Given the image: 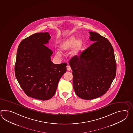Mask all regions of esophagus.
Returning a JSON list of instances; mask_svg holds the SVG:
<instances>
[{"label": "esophagus", "mask_w": 133, "mask_h": 133, "mask_svg": "<svg viewBox=\"0 0 133 133\" xmlns=\"http://www.w3.org/2000/svg\"><path fill=\"white\" fill-rule=\"evenodd\" d=\"M67 70L68 71H70L71 70V68L70 66H69V65L67 66Z\"/></svg>", "instance_id": "34e87169"}]
</instances>
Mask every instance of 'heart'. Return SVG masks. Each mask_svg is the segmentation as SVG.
I'll return each instance as SVG.
<instances>
[{
	"label": "heart",
	"mask_w": 133,
	"mask_h": 133,
	"mask_svg": "<svg viewBox=\"0 0 133 133\" xmlns=\"http://www.w3.org/2000/svg\"><path fill=\"white\" fill-rule=\"evenodd\" d=\"M82 46V44L81 41L77 40V38L75 36H72L59 44L58 46L59 51L58 50H56L55 54L56 56L59 57L61 56L60 52L61 53L67 52L74 47L71 53V55L72 57H74L78 56L79 54Z\"/></svg>",
	"instance_id": "heart-1"
}]
</instances>
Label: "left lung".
Returning <instances> with one entry per match:
<instances>
[{
  "label": "left lung",
  "instance_id": "1",
  "mask_svg": "<svg viewBox=\"0 0 133 133\" xmlns=\"http://www.w3.org/2000/svg\"><path fill=\"white\" fill-rule=\"evenodd\" d=\"M89 33L94 43L79 57H74L69 62L75 92L87 100L105 94L116 74V63L110 43L97 32Z\"/></svg>",
  "mask_w": 133,
  "mask_h": 133
}]
</instances>
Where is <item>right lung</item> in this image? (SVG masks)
Masks as SVG:
<instances>
[{
  "label": "right lung",
  "instance_id": "obj_1",
  "mask_svg": "<svg viewBox=\"0 0 133 133\" xmlns=\"http://www.w3.org/2000/svg\"><path fill=\"white\" fill-rule=\"evenodd\" d=\"M50 37L49 32H40L23 39L18 46L15 65L16 78L24 93L42 101L55 95L67 70V63L51 61L53 52L45 45Z\"/></svg>",
  "mask_w": 133,
  "mask_h": 133
}]
</instances>
